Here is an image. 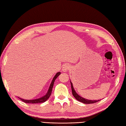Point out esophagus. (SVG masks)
Returning <instances> with one entry per match:
<instances>
[{"instance_id":"esophagus-1","label":"esophagus","mask_w":126,"mask_h":126,"mask_svg":"<svg viewBox=\"0 0 126 126\" xmlns=\"http://www.w3.org/2000/svg\"><path fill=\"white\" fill-rule=\"evenodd\" d=\"M69 68V66L68 65V64H65V65H63L62 68V71L63 72H66L67 71Z\"/></svg>"}]
</instances>
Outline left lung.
Wrapping results in <instances>:
<instances>
[{
  "instance_id": "8db88e82",
  "label": "left lung",
  "mask_w": 126,
  "mask_h": 126,
  "mask_svg": "<svg viewBox=\"0 0 126 126\" xmlns=\"http://www.w3.org/2000/svg\"><path fill=\"white\" fill-rule=\"evenodd\" d=\"M70 82H71V88H72L73 95L75 98L77 100H78L79 101L83 103H86V104H90V103H94L97 102L99 101L100 100H88V99H86L85 98H83V97H82L81 96H80L77 93V92H75L74 88H73V86L72 82L71 81H70Z\"/></svg>"
}]
</instances>
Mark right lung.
<instances>
[{"instance_id": "add662e5", "label": "right lung", "mask_w": 126, "mask_h": 126, "mask_svg": "<svg viewBox=\"0 0 126 126\" xmlns=\"http://www.w3.org/2000/svg\"><path fill=\"white\" fill-rule=\"evenodd\" d=\"M60 74H61L60 72H58L57 73L55 74V75L53 78V80L52 81V82L51 83V84H50L49 89H48V91H47V93H46V94L45 96L40 97V98L34 99V100H25L23 99L20 98V97H18V98L20 99L21 101H23V102H24L25 103H43V102H45L46 100L49 98V96H51V93H52V88H53V87L55 80Z\"/></svg>"}]
</instances>
